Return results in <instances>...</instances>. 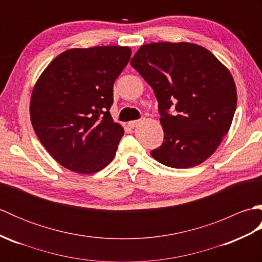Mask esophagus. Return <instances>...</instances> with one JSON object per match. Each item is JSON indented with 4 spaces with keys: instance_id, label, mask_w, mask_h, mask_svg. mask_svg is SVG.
Returning a JSON list of instances; mask_svg holds the SVG:
<instances>
[{
    "instance_id": "obj_1",
    "label": "esophagus",
    "mask_w": 262,
    "mask_h": 262,
    "mask_svg": "<svg viewBox=\"0 0 262 262\" xmlns=\"http://www.w3.org/2000/svg\"><path fill=\"white\" fill-rule=\"evenodd\" d=\"M141 121H142V119H138V120H132V121L128 122V126H129L130 128H134V127H136L138 124H140Z\"/></svg>"
}]
</instances>
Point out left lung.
Returning a JSON list of instances; mask_svg holds the SVG:
<instances>
[{"label": "left lung", "instance_id": "obj_1", "mask_svg": "<svg viewBox=\"0 0 262 262\" xmlns=\"http://www.w3.org/2000/svg\"><path fill=\"white\" fill-rule=\"evenodd\" d=\"M130 65L151 85L159 102L164 140L152 157L174 169L208 159L235 114L236 89L230 71L207 49L190 42L143 45Z\"/></svg>", "mask_w": 262, "mask_h": 262}]
</instances>
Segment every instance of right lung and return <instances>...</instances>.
I'll list each match as a JSON object with an SVG mask.
<instances>
[{
  "label": "right lung",
  "mask_w": 262,
  "mask_h": 262,
  "mask_svg": "<svg viewBox=\"0 0 262 262\" xmlns=\"http://www.w3.org/2000/svg\"><path fill=\"white\" fill-rule=\"evenodd\" d=\"M129 47L69 49L52 60L31 94L39 141L64 168L81 174L113 161L124 129L111 118L114 83L129 62Z\"/></svg>",
  "instance_id": "obj_1"
}]
</instances>
